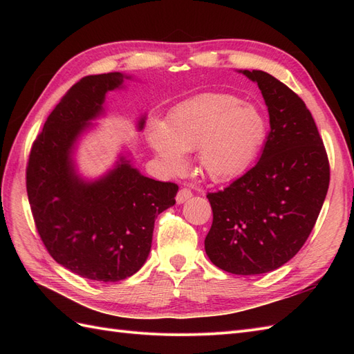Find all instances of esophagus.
<instances>
[{"label":"esophagus","mask_w":354,"mask_h":354,"mask_svg":"<svg viewBox=\"0 0 354 354\" xmlns=\"http://www.w3.org/2000/svg\"><path fill=\"white\" fill-rule=\"evenodd\" d=\"M192 190L189 189V187H183V189H180L178 190V194H177V203H183L185 201H187L189 198H192Z\"/></svg>","instance_id":"34e87169"}]
</instances>
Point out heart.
Listing matches in <instances>:
<instances>
[{"instance_id": "1", "label": "heart", "mask_w": 354, "mask_h": 354, "mask_svg": "<svg viewBox=\"0 0 354 354\" xmlns=\"http://www.w3.org/2000/svg\"><path fill=\"white\" fill-rule=\"evenodd\" d=\"M264 133V118L252 104L212 93L177 104L167 122L152 121L147 127L149 143L168 169H181L185 152L198 151L199 168L214 181L242 174Z\"/></svg>"}]
</instances>
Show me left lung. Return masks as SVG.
Instances as JSON below:
<instances>
[{"mask_svg":"<svg viewBox=\"0 0 354 354\" xmlns=\"http://www.w3.org/2000/svg\"><path fill=\"white\" fill-rule=\"evenodd\" d=\"M243 75L259 84L270 131L259 162L227 187L207 195L212 224L205 251L224 272L261 274L303 248L326 196L329 160L298 94L267 72Z\"/></svg>","mask_w":354,"mask_h":354,"instance_id":"8db88e82","label":"left lung"}]
</instances>
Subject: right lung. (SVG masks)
I'll use <instances>...</instances> for the list:
<instances>
[{
	"label": "right lung",
	"mask_w": 354,
	"mask_h": 354,
	"mask_svg": "<svg viewBox=\"0 0 354 354\" xmlns=\"http://www.w3.org/2000/svg\"><path fill=\"white\" fill-rule=\"evenodd\" d=\"M122 81V73L111 72L73 84L32 143L26 167L32 217L48 254L72 273L106 283L145 264L155 220L174 205L178 190L171 181L142 176L125 159L94 183L75 176V138L102 112L104 94Z\"/></svg>",
	"instance_id": "obj_1"
}]
</instances>
